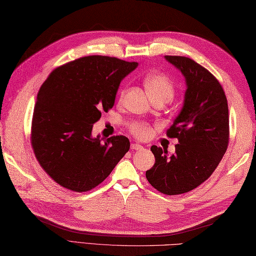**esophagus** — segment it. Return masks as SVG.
<instances>
[{
    "label": "esophagus",
    "mask_w": 256,
    "mask_h": 256,
    "mask_svg": "<svg viewBox=\"0 0 256 256\" xmlns=\"http://www.w3.org/2000/svg\"><path fill=\"white\" fill-rule=\"evenodd\" d=\"M131 148L133 150H143V146L138 144V143H133V144H131Z\"/></svg>",
    "instance_id": "34e87169"
}]
</instances>
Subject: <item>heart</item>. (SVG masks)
Listing matches in <instances>:
<instances>
[{"label":"heart","mask_w":256,"mask_h":256,"mask_svg":"<svg viewBox=\"0 0 256 256\" xmlns=\"http://www.w3.org/2000/svg\"><path fill=\"white\" fill-rule=\"evenodd\" d=\"M144 88L153 102L158 100L165 101L166 103L170 102L176 92L175 84L172 82V80L162 72H153L146 76L144 78ZM123 96L124 91L121 92L120 99L122 100ZM130 132L138 140H148L152 135L153 128L148 123L136 121L130 125Z\"/></svg>","instance_id":"heart-1"}]
</instances>
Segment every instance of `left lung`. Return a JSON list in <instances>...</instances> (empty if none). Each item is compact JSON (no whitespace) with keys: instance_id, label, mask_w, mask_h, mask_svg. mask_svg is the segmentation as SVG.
Returning a JSON list of instances; mask_svg holds the SVG:
<instances>
[{"instance_id":"8db88e82","label":"left lung","mask_w":256,"mask_h":256,"mask_svg":"<svg viewBox=\"0 0 256 256\" xmlns=\"http://www.w3.org/2000/svg\"><path fill=\"white\" fill-rule=\"evenodd\" d=\"M165 58L180 70L187 84L184 106L166 132L179 144L170 156L167 150L152 146L155 164L146 178L160 192L174 196L197 188L219 165L229 144V108L224 89L209 70L188 57Z\"/></svg>"}]
</instances>
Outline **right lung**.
Wrapping results in <instances>:
<instances>
[{"instance_id":"obj_1","label":"right lung","mask_w":256,"mask_h":256,"mask_svg":"<svg viewBox=\"0 0 256 256\" xmlns=\"http://www.w3.org/2000/svg\"><path fill=\"white\" fill-rule=\"evenodd\" d=\"M138 62L86 56L57 67L37 94L30 142L37 162L54 182L76 192L96 188L130 150L123 135L101 142L92 126L114 106L121 80Z\"/></svg>"}]
</instances>
